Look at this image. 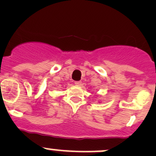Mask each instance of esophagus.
Wrapping results in <instances>:
<instances>
[{
  "label": "esophagus",
  "instance_id": "obj_1",
  "mask_svg": "<svg viewBox=\"0 0 156 156\" xmlns=\"http://www.w3.org/2000/svg\"><path fill=\"white\" fill-rule=\"evenodd\" d=\"M75 84H76V85L79 86V85H81V81H75Z\"/></svg>",
  "mask_w": 156,
  "mask_h": 156
}]
</instances>
